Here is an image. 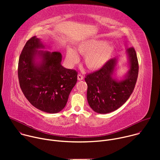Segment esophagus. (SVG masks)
Returning a JSON list of instances; mask_svg holds the SVG:
<instances>
[{
  "instance_id": "34e87169",
  "label": "esophagus",
  "mask_w": 160,
  "mask_h": 160,
  "mask_svg": "<svg viewBox=\"0 0 160 160\" xmlns=\"http://www.w3.org/2000/svg\"><path fill=\"white\" fill-rule=\"evenodd\" d=\"M77 78H78V80H82L83 79V77L81 74H78L77 76Z\"/></svg>"
}]
</instances>
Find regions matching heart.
<instances>
[{
  "instance_id": "b5f03b06",
  "label": "heart",
  "mask_w": 160,
  "mask_h": 160,
  "mask_svg": "<svg viewBox=\"0 0 160 160\" xmlns=\"http://www.w3.org/2000/svg\"><path fill=\"white\" fill-rule=\"evenodd\" d=\"M114 48L111 43H106L99 39H89L83 41L77 48V52L85 56V64L90 70H96L102 68L111 58ZM66 61L70 65H73L79 61L77 52L68 49Z\"/></svg>"
}]
</instances>
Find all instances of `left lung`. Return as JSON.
I'll return each mask as SVG.
<instances>
[{
	"label": "left lung",
	"mask_w": 160,
	"mask_h": 160,
	"mask_svg": "<svg viewBox=\"0 0 160 160\" xmlns=\"http://www.w3.org/2000/svg\"><path fill=\"white\" fill-rule=\"evenodd\" d=\"M130 69L126 78L117 82L112 75L117 59H111L100 70L87 75V98L89 106L95 112L106 114L117 110L130 98L138 77L139 63L133 47L127 51Z\"/></svg>",
	"instance_id": "obj_1"
}]
</instances>
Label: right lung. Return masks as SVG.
Masks as SVG:
<instances>
[{"mask_svg":"<svg viewBox=\"0 0 160 160\" xmlns=\"http://www.w3.org/2000/svg\"><path fill=\"white\" fill-rule=\"evenodd\" d=\"M44 48L36 36L26 43L18 61V75L19 85L28 101L36 108L49 113L61 111L66 106L78 73L66 69L61 64L59 52H49L37 49ZM42 60L34 62L36 55Z\"/></svg>","mask_w":160,"mask_h":160,"instance_id":"1","label":"right lung"}]
</instances>
